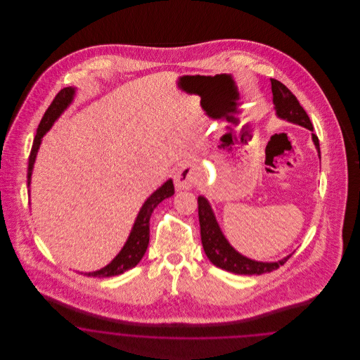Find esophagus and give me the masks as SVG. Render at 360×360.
I'll use <instances>...</instances> for the list:
<instances>
[{
	"label": "esophagus",
	"mask_w": 360,
	"mask_h": 360,
	"mask_svg": "<svg viewBox=\"0 0 360 360\" xmlns=\"http://www.w3.org/2000/svg\"><path fill=\"white\" fill-rule=\"evenodd\" d=\"M194 181H195L194 172L188 166H184V167L178 169L174 175V182H175L176 190H186V188H191Z\"/></svg>",
	"instance_id": "1"
}]
</instances>
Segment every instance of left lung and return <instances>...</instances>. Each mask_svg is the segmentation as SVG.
Returning <instances> with one entry per match:
<instances>
[{
  "mask_svg": "<svg viewBox=\"0 0 360 360\" xmlns=\"http://www.w3.org/2000/svg\"><path fill=\"white\" fill-rule=\"evenodd\" d=\"M271 91H273L275 112L278 117L298 124L301 127H305L310 131H313V125L310 122L307 112L300 105L297 97L286 86L276 79H271ZM311 139L320 156L319 137L311 134ZM198 219H200V226H201V241H202L206 257L216 267H220L225 271L240 275H260L271 273L276 269H279L281 266H283L288 262V259L292 255L290 254L278 262H257L241 255L229 244V241L225 239L220 229V225L214 217L212 206L202 195L198 197Z\"/></svg>",
  "mask_w": 360,
  "mask_h": 360,
  "instance_id": "1",
  "label": "left lung"
}]
</instances>
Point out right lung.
Here are the masks:
<instances>
[{"instance_id":"add662e5","label":"right lung","mask_w":360,"mask_h":360,"mask_svg":"<svg viewBox=\"0 0 360 360\" xmlns=\"http://www.w3.org/2000/svg\"><path fill=\"white\" fill-rule=\"evenodd\" d=\"M74 96H75V87L62 89L56 94V97L53 98V101L49 106L43 119L40 121L36 136H34L31 155H30V160H28V174H27L28 186L31 185L34 159H36V155L39 151L41 139L50 131L53 122L58 120L59 116L68 109L70 103H72ZM172 194H174V184H172V179H169L160 188L155 190L154 193L147 198V201L141 206L135 224L132 226V231L128 236V240L125 241V244L121 248L120 252L117 254V257H115L108 266L103 267L101 270H97L93 273H85V275L105 278V276L120 275L125 273L127 270L134 269L147 251L148 241H150V217H151L155 207L159 205L163 200L172 197Z\"/></svg>"}]
</instances>
